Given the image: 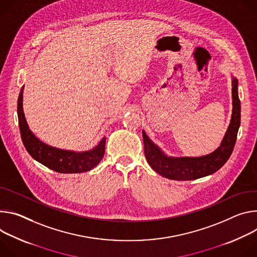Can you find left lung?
<instances>
[{"instance_id": "8db88e82", "label": "left lung", "mask_w": 257, "mask_h": 257, "mask_svg": "<svg viewBox=\"0 0 257 257\" xmlns=\"http://www.w3.org/2000/svg\"><path fill=\"white\" fill-rule=\"evenodd\" d=\"M233 110L231 122L220 146L212 153L200 157H170L155 145L143 131L144 151L147 162L160 176L175 181H192L214 174L230 158L240 126L241 104L238 96V79H232Z\"/></svg>"}]
</instances>
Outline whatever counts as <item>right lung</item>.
<instances>
[{
	"label": "right lung",
	"instance_id": "1",
	"mask_svg": "<svg viewBox=\"0 0 257 257\" xmlns=\"http://www.w3.org/2000/svg\"><path fill=\"white\" fill-rule=\"evenodd\" d=\"M23 89L24 87L21 88L18 97L17 114L23 145L31 156L48 168L60 174L85 173L97 166L105 153L106 138H103L95 148L84 152L62 150L47 145L28 127L22 106Z\"/></svg>",
	"mask_w": 257,
	"mask_h": 257
}]
</instances>
